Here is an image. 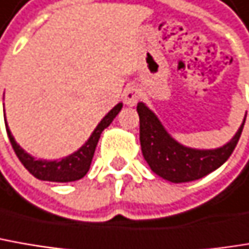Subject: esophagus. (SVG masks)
I'll list each match as a JSON object with an SVG mask.
<instances>
[{"label":"esophagus","mask_w":249,"mask_h":249,"mask_svg":"<svg viewBox=\"0 0 249 249\" xmlns=\"http://www.w3.org/2000/svg\"><path fill=\"white\" fill-rule=\"evenodd\" d=\"M123 98H124L125 105L134 107V105L138 102V100H140V89H138V87H135V85H128L124 89Z\"/></svg>","instance_id":"esophagus-1"}]
</instances>
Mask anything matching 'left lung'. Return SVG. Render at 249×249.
<instances>
[{"label":"left lung","mask_w":249,"mask_h":249,"mask_svg":"<svg viewBox=\"0 0 249 249\" xmlns=\"http://www.w3.org/2000/svg\"><path fill=\"white\" fill-rule=\"evenodd\" d=\"M140 142L142 155L152 172L170 182H190L219 168L232 154L245 124V117L235 135L222 147L196 149L179 144L168 134L158 117L144 102H138Z\"/></svg>","instance_id":"left-lung-1"}]
</instances>
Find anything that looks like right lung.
Segmentation results:
<instances>
[{"label": "right lung", "instance_id": "add662e5", "mask_svg": "<svg viewBox=\"0 0 249 249\" xmlns=\"http://www.w3.org/2000/svg\"><path fill=\"white\" fill-rule=\"evenodd\" d=\"M123 108V102L117 104L104 118L101 123L97 125V128L92 131L91 137L87 140V142L82 147L77 149L75 152L70 154L68 157H64L61 160L54 161H47V160H35L33 155L25 152V149L19 147L12 137L11 131L8 128V124L5 123L7 134L10 138L12 148L18 157V160L22 162V165L33 174L35 178L42 179V181H51V182H71V181H78L85 174L88 172L92 157L95 152V148L98 144V140L101 137L102 131L114 121V118L118 115V112Z\"/></svg>", "mask_w": 249, "mask_h": 249}]
</instances>
